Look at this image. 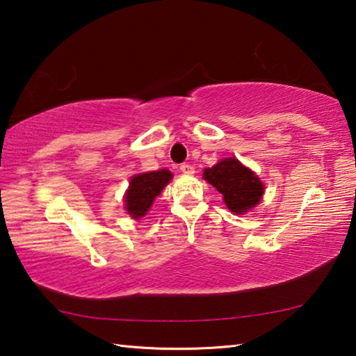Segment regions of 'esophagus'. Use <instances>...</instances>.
Here are the masks:
<instances>
[{
	"label": "esophagus",
	"mask_w": 356,
	"mask_h": 356,
	"mask_svg": "<svg viewBox=\"0 0 356 356\" xmlns=\"http://www.w3.org/2000/svg\"><path fill=\"white\" fill-rule=\"evenodd\" d=\"M180 171H182L184 174H193L195 172V168H193L190 163H182L180 165Z\"/></svg>",
	"instance_id": "1"
}]
</instances>
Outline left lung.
Returning a JSON list of instances; mask_svg holds the SVG:
<instances>
[{"mask_svg":"<svg viewBox=\"0 0 356 356\" xmlns=\"http://www.w3.org/2000/svg\"><path fill=\"white\" fill-rule=\"evenodd\" d=\"M202 176L224 196L227 209L240 215L260 202L264 193V185L257 174L235 157L222 159L215 166L207 168Z\"/></svg>","mask_w":356,"mask_h":356,"instance_id":"8db88e82","label":"left lung"}]
</instances>
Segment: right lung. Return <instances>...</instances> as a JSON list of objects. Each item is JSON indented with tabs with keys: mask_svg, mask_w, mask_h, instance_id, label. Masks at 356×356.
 Returning <instances> with one entry per match:
<instances>
[{
	"mask_svg": "<svg viewBox=\"0 0 356 356\" xmlns=\"http://www.w3.org/2000/svg\"><path fill=\"white\" fill-rule=\"evenodd\" d=\"M172 174L168 170L141 172L134 176L124 196V209L134 219L143 218L161 190L170 184Z\"/></svg>",
	"mask_w": 356,
	"mask_h": 356,
	"instance_id": "add662e5",
	"label": "right lung"
}]
</instances>
